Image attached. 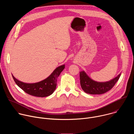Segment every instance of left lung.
<instances>
[{
    "label": "left lung",
    "mask_w": 134,
    "mask_h": 134,
    "mask_svg": "<svg viewBox=\"0 0 134 134\" xmlns=\"http://www.w3.org/2000/svg\"><path fill=\"white\" fill-rule=\"evenodd\" d=\"M80 83L83 90L90 94H101L110 90L116 84L121 75V73L116 77L106 82H98L91 79L84 71L80 73Z\"/></svg>",
    "instance_id": "obj_1"
}]
</instances>
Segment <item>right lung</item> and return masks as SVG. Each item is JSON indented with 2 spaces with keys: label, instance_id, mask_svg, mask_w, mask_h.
Returning a JSON list of instances; mask_svg holds the SVG:
<instances>
[{
  "label": "right lung",
  "instance_id": "1",
  "mask_svg": "<svg viewBox=\"0 0 134 134\" xmlns=\"http://www.w3.org/2000/svg\"><path fill=\"white\" fill-rule=\"evenodd\" d=\"M65 68V65L57 67L46 79L35 83H25L15 79L12 75L16 84L26 93L37 97H46L52 94L55 90L57 79Z\"/></svg>",
  "mask_w": 134,
  "mask_h": 134
}]
</instances>
